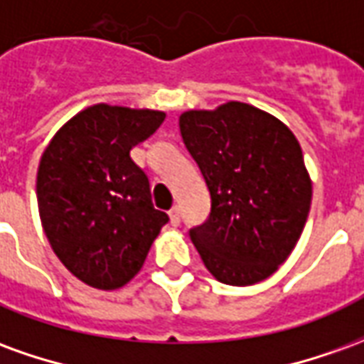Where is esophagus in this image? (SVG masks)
<instances>
[{
    "label": "esophagus",
    "instance_id": "esophagus-1",
    "mask_svg": "<svg viewBox=\"0 0 364 364\" xmlns=\"http://www.w3.org/2000/svg\"><path fill=\"white\" fill-rule=\"evenodd\" d=\"M169 218H171V224H173V226H179V224H181V210H179V206H173V208L169 210Z\"/></svg>",
    "mask_w": 364,
    "mask_h": 364
}]
</instances>
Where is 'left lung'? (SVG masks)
I'll return each instance as SVG.
<instances>
[{"instance_id": "1", "label": "left lung", "mask_w": 364, "mask_h": 364, "mask_svg": "<svg viewBox=\"0 0 364 364\" xmlns=\"http://www.w3.org/2000/svg\"><path fill=\"white\" fill-rule=\"evenodd\" d=\"M185 148L210 193V213L189 230L206 269L247 287L284 263L304 230L312 183L300 144L281 120L252 105L179 117Z\"/></svg>"}]
</instances>
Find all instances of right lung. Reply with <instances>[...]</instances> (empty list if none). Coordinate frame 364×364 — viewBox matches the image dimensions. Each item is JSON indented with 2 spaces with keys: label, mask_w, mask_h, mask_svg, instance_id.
<instances>
[{
  "label": "right lung",
  "mask_w": 364,
  "mask_h": 364,
  "mask_svg": "<svg viewBox=\"0 0 364 364\" xmlns=\"http://www.w3.org/2000/svg\"><path fill=\"white\" fill-rule=\"evenodd\" d=\"M164 119L159 111L95 105L68 120L44 150L36 175L44 234L68 271L90 287L127 284L169 222L130 158Z\"/></svg>",
  "instance_id": "obj_1"
}]
</instances>
